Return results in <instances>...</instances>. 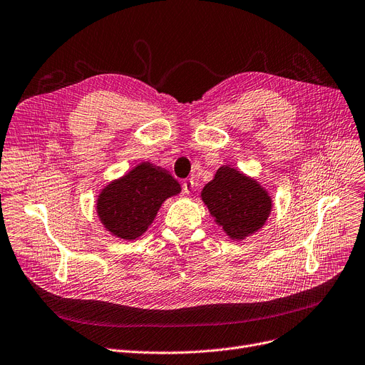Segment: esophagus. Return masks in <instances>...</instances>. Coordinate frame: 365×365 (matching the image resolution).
<instances>
[{"instance_id": "esophagus-1", "label": "esophagus", "mask_w": 365, "mask_h": 365, "mask_svg": "<svg viewBox=\"0 0 365 365\" xmlns=\"http://www.w3.org/2000/svg\"><path fill=\"white\" fill-rule=\"evenodd\" d=\"M182 186H183V192L186 195H189V194L194 191V180L192 179H186V180H183Z\"/></svg>"}]
</instances>
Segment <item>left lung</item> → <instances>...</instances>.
I'll return each instance as SVG.
<instances>
[{"mask_svg": "<svg viewBox=\"0 0 365 365\" xmlns=\"http://www.w3.org/2000/svg\"><path fill=\"white\" fill-rule=\"evenodd\" d=\"M201 200L216 224L235 242L259 231L273 209L267 189L230 165L217 168L215 179L202 187Z\"/></svg>", "mask_w": 365, "mask_h": 365, "instance_id": "obj_1", "label": "left lung"}]
</instances>
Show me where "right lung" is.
I'll return each instance as SVG.
<instances>
[{"label": "right lung", "instance_id": "right-lung-1", "mask_svg": "<svg viewBox=\"0 0 365 365\" xmlns=\"http://www.w3.org/2000/svg\"><path fill=\"white\" fill-rule=\"evenodd\" d=\"M180 191L179 182L167 170L140 163L104 186L95 207L110 234L122 240H135L148 231L163 202Z\"/></svg>", "mask_w": 365, "mask_h": 365}]
</instances>
